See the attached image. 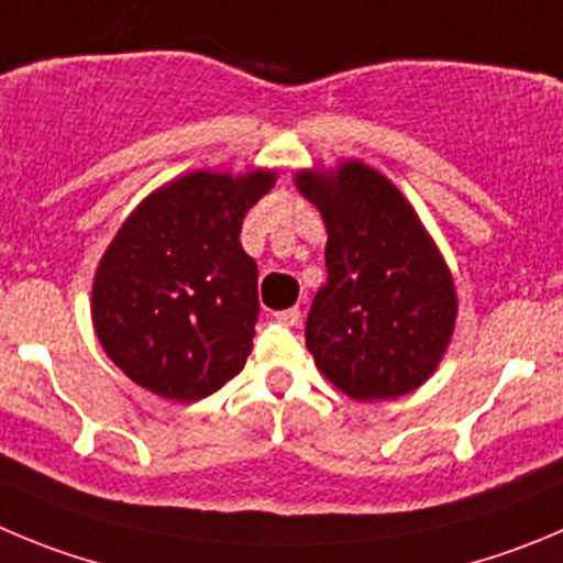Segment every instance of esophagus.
Segmentation results:
<instances>
[{"label":"esophagus","instance_id":"34e87169","mask_svg":"<svg viewBox=\"0 0 563 563\" xmlns=\"http://www.w3.org/2000/svg\"><path fill=\"white\" fill-rule=\"evenodd\" d=\"M275 319H277V322L288 324V328H294V324H299L302 313H299V308H286V311H277Z\"/></svg>","mask_w":563,"mask_h":563}]
</instances>
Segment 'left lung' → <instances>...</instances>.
Masks as SVG:
<instances>
[{"instance_id": "obj_1", "label": "left lung", "mask_w": 563, "mask_h": 563, "mask_svg": "<svg viewBox=\"0 0 563 563\" xmlns=\"http://www.w3.org/2000/svg\"><path fill=\"white\" fill-rule=\"evenodd\" d=\"M294 183L328 230V283L306 324L317 369L358 402L413 391L453 339L459 297L448 261L400 188L364 161L302 169Z\"/></svg>"}]
</instances>
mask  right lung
<instances>
[{
	"label": "right lung",
	"mask_w": 563,
	"mask_h": 563,
	"mask_svg": "<svg viewBox=\"0 0 563 563\" xmlns=\"http://www.w3.org/2000/svg\"><path fill=\"white\" fill-rule=\"evenodd\" d=\"M275 172H186L124 219L91 286L108 358L163 400H202L252 353L257 266L241 246L246 210Z\"/></svg>",
	"instance_id": "right-lung-1"
}]
</instances>
